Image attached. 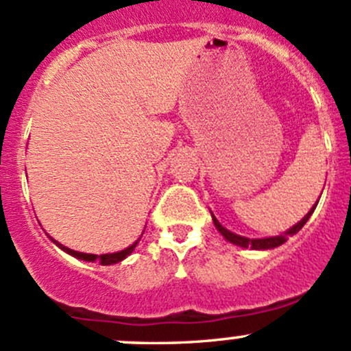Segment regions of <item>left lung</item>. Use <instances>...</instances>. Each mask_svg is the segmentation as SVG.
Listing matches in <instances>:
<instances>
[{"label": "left lung", "mask_w": 351, "mask_h": 351, "mask_svg": "<svg viewBox=\"0 0 351 351\" xmlns=\"http://www.w3.org/2000/svg\"><path fill=\"white\" fill-rule=\"evenodd\" d=\"M319 202V200H317ZM317 204H314L313 207H311V210L307 212L306 215H304L302 219H300L299 222H297L295 226H292L290 229H287L285 232H282V234L278 236H271V238H261V239H250V238H244V236H239V234H234V232H231L229 229H226L224 226L221 224V222L215 219V215L212 214V221H214V226L217 228V231L221 232L222 236H224L226 241L236 244V246H241V247H251V250H274V247L280 246V244H284L287 239H289V236H293L297 234V232L300 231V229L304 228V224H306L307 221H309V217L313 215L314 208H316Z\"/></svg>", "instance_id": "obj_1"}]
</instances>
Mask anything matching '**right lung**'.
Segmentation results:
<instances>
[{"mask_svg":"<svg viewBox=\"0 0 351 351\" xmlns=\"http://www.w3.org/2000/svg\"><path fill=\"white\" fill-rule=\"evenodd\" d=\"M51 239H52V238H51ZM139 239H141V238H139ZM139 239H137V241L134 243V244H130L129 247H125V250L117 251V253H107V254L80 253V251H74V250H71V247H66L64 244L58 243V241H56V239H52V243L58 244V246L61 247L62 251H66V253L71 254V256L77 258V260H83V261H98V263H100V265H115V263H119V261L125 260V258L129 256V254L132 253L134 250H136V246H137V243H139Z\"/></svg>","mask_w":351,"mask_h":351,"instance_id":"obj_1","label":"right lung"}]
</instances>
